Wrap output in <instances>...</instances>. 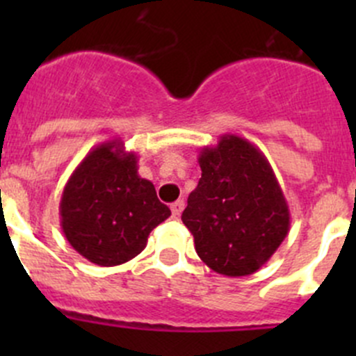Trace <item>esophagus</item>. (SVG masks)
<instances>
[{"instance_id": "34e87169", "label": "esophagus", "mask_w": 356, "mask_h": 356, "mask_svg": "<svg viewBox=\"0 0 356 356\" xmlns=\"http://www.w3.org/2000/svg\"><path fill=\"white\" fill-rule=\"evenodd\" d=\"M170 210H172V215H174V217H179V215L182 213V210H184V201L177 200L175 203H172Z\"/></svg>"}]
</instances>
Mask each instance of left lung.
Listing matches in <instances>:
<instances>
[{
	"mask_svg": "<svg viewBox=\"0 0 356 356\" xmlns=\"http://www.w3.org/2000/svg\"><path fill=\"white\" fill-rule=\"evenodd\" d=\"M198 163L201 179L182 211L196 253L217 274H254L291 225L288 201L270 163L253 143L236 134L204 146Z\"/></svg>",
	"mask_w": 356,
	"mask_h": 356,
	"instance_id": "8db88e82",
	"label": "left lung"
}]
</instances>
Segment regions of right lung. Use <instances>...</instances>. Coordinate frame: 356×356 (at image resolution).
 Masks as SVG:
<instances>
[{
    "mask_svg": "<svg viewBox=\"0 0 356 356\" xmlns=\"http://www.w3.org/2000/svg\"><path fill=\"white\" fill-rule=\"evenodd\" d=\"M170 217L155 186L138 174V155L120 139L92 148L72 172L60 200V224L70 246L102 267L138 257L158 224Z\"/></svg>",
    "mask_w": 356,
    "mask_h": 356,
    "instance_id": "add662e5",
    "label": "right lung"
}]
</instances>
